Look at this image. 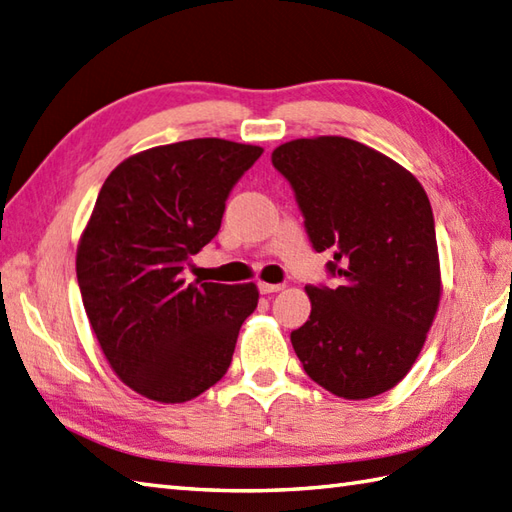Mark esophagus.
<instances>
[{
  "mask_svg": "<svg viewBox=\"0 0 512 512\" xmlns=\"http://www.w3.org/2000/svg\"><path fill=\"white\" fill-rule=\"evenodd\" d=\"M281 288V284H266V281H259V292H262V295H273V292H279Z\"/></svg>",
  "mask_w": 512,
  "mask_h": 512,
  "instance_id": "1",
  "label": "esophagus"
}]
</instances>
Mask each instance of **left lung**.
<instances>
[{
  "label": "left lung",
  "mask_w": 512,
  "mask_h": 512,
  "mask_svg": "<svg viewBox=\"0 0 512 512\" xmlns=\"http://www.w3.org/2000/svg\"><path fill=\"white\" fill-rule=\"evenodd\" d=\"M317 253L341 286H306L310 319L290 334L306 374L330 394L365 400L396 387L427 341L442 281L422 184L380 151L343 136L273 151Z\"/></svg>",
  "instance_id": "1"
}]
</instances>
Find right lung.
Here are the masks:
<instances>
[{
	"instance_id": "1",
	"label": "right lung",
	"mask_w": 512,
	"mask_h": 512,
	"mask_svg": "<svg viewBox=\"0 0 512 512\" xmlns=\"http://www.w3.org/2000/svg\"><path fill=\"white\" fill-rule=\"evenodd\" d=\"M262 147L222 138L123 160L76 248L85 314L107 363L136 394L187 402L220 380L259 301L255 284H187L184 264L220 231L226 198Z\"/></svg>"
}]
</instances>
